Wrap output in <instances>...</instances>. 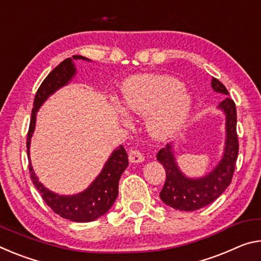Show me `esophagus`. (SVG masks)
<instances>
[{"instance_id": "obj_1", "label": "esophagus", "mask_w": 261, "mask_h": 261, "mask_svg": "<svg viewBox=\"0 0 261 261\" xmlns=\"http://www.w3.org/2000/svg\"><path fill=\"white\" fill-rule=\"evenodd\" d=\"M129 160L131 163H135V164H138V163H143L144 161V155L143 153L140 152L137 148H134V150L130 151V154H129Z\"/></svg>"}]
</instances>
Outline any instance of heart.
Here are the masks:
<instances>
[{
  "instance_id": "1",
  "label": "heart",
  "mask_w": 261,
  "mask_h": 261,
  "mask_svg": "<svg viewBox=\"0 0 261 261\" xmlns=\"http://www.w3.org/2000/svg\"><path fill=\"white\" fill-rule=\"evenodd\" d=\"M123 103L127 111L149 116L152 137L165 139L179 131L187 118L192 96L175 79L166 75H136L126 80ZM121 114L125 118V114Z\"/></svg>"
}]
</instances>
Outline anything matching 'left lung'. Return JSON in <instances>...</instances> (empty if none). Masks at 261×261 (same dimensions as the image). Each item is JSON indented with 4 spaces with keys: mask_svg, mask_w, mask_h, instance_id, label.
<instances>
[{
    "mask_svg": "<svg viewBox=\"0 0 261 261\" xmlns=\"http://www.w3.org/2000/svg\"><path fill=\"white\" fill-rule=\"evenodd\" d=\"M212 87L216 93L229 95L225 86L216 77H213ZM218 108L224 111L226 118L225 147L221 161L209 174L198 179L186 176L177 166L172 144H167L156 154V159L166 172V181L160 192V198L165 204L181 212L201 209L221 196L231 184L239 150L237 111L230 97H225Z\"/></svg>",
    "mask_w": 261,
    "mask_h": 261,
    "instance_id": "obj_1",
    "label": "left lung"
}]
</instances>
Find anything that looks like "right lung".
<instances>
[{
    "instance_id": "add662e5",
    "label": "right lung",
    "mask_w": 261,
    "mask_h": 261,
    "mask_svg": "<svg viewBox=\"0 0 261 261\" xmlns=\"http://www.w3.org/2000/svg\"><path fill=\"white\" fill-rule=\"evenodd\" d=\"M74 60L82 59L88 60L82 56H73ZM72 58H67L63 63H60L53 71L45 77L41 82L40 87L37 90L34 108L31 113L30 126H29L28 138H27V151L30 160V143L32 134L35 131L36 116L41 105L47 100L49 95H52L58 89L68 84L72 77L75 75L76 69L74 66ZM129 165L127 154L123 145L111 153L109 159L107 160L105 167L98 176L95 179L92 185L84 192L76 195H58L45 188L39 182L38 177L36 176L31 163H29V171L30 176L36 188L39 190L41 197L53 212L66 220L73 222H92L97 220L102 215L108 213V210L113 206L114 202L118 195V182L122 173Z\"/></svg>"
}]
</instances>
